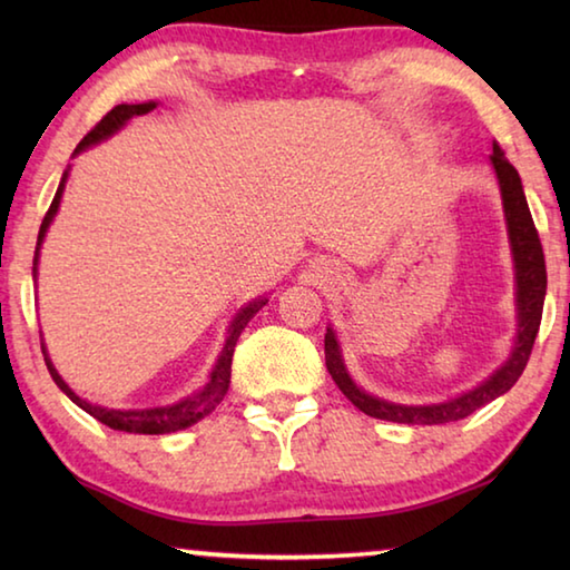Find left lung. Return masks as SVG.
<instances>
[{"instance_id":"left-lung-1","label":"left lung","mask_w":570,"mask_h":570,"mask_svg":"<svg viewBox=\"0 0 570 570\" xmlns=\"http://www.w3.org/2000/svg\"><path fill=\"white\" fill-rule=\"evenodd\" d=\"M490 166L495 170L500 198H503V214H505V228H508V244L510 256H513L515 268V312H518V330L515 342L510 350L508 360L498 366L493 374H488L485 380L475 384L472 390H465L448 397L442 402L432 404H400L390 402L374 394L364 392L360 384L352 380L350 370H346L340 340L332 326H326L324 334V356H326V370H330L336 387L344 392V397L350 400L354 407H360L364 414L387 422L400 424H445L468 417L480 407H485L488 402L498 400L500 394H505L523 374L530 350H533L540 316H543V298H546V258L543 246H540L538 230L530 216L523 183H520L518 170L510 166L505 153L500 150L495 142L493 156H490Z\"/></svg>"}]
</instances>
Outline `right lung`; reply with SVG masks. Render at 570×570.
Wrapping results in <instances>:
<instances>
[{
	"instance_id": "add662e5",
	"label": "right lung",
	"mask_w": 570,
	"mask_h": 570,
	"mask_svg": "<svg viewBox=\"0 0 570 570\" xmlns=\"http://www.w3.org/2000/svg\"><path fill=\"white\" fill-rule=\"evenodd\" d=\"M158 102L156 100H148V102H135V105H115V108L105 115V118L95 125V128L85 135V138L80 140V146L75 148L72 158L80 156L82 150H88L92 146H98V142L108 140L110 135L118 132L120 128H125L128 125L130 118H135V115H148L150 110H156ZM67 176H70V168H67L62 173V180L60 186H57V193L50 204V210L45 214V220L40 226V236H37V248H35V266H32V276L37 278V264H40V248H42V240L47 236V228H50V224L57 216V208H60V200H62V190H65V183H67ZM268 304L266 296H258L254 298V302H248L246 306H240L234 322L228 324V332H226V342H224V350H220L218 360L214 364V370H210L208 374V382L204 384V387L196 390L193 394H188V397H183L178 402L173 404H166V407H148V410H110V407H100V404H92L88 400H82L80 394H75V390H70V384H67L60 372L55 370V364L50 360V354H47V346L42 342V354H45V364L47 370H50L52 380L57 387H60L67 397H70L77 407L85 410L88 414H92L95 420L108 424L110 430H120V432H135V435H168V432H178V430H186L190 428V424H196L198 420H204L206 414L214 412L220 400L226 397L228 392V384H230V360H234V350H236V342L240 332L246 330V324L254 320L256 312L262 306Z\"/></svg>"
}]
</instances>
